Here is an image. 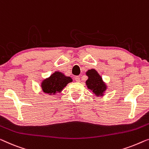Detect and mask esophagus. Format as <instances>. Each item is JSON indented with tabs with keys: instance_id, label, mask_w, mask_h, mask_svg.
I'll use <instances>...</instances> for the list:
<instances>
[{
	"instance_id": "obj_1",
	"label": "esophagus",
	"mask_w": 149,
	"mask_h": 149,
	"mask_svg": "<svg viewBox=\"0 0 149 149\" xmlns=\"http://www.w3.org/2000/svg\"><path fill=\"white\" fill-rule=\"evenodd\" d=\"M74 79H75V81H76L77 82H80V81H81V80H80V77L79 76L75 77Z\"/></svg>"
}]
</instances>
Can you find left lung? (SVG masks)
<instances>
[{
	"instance_id": "obj_1",
	"label": "left lung",
	"mask_w": 149,
	"mask_h": 149,
	"mask_svg": "<svg viewBox=\"0 0 149 149\" xmlns=\"http://www.w3.org/2000/svg\"><path fill=\"white\" fill-rule=\"evenodd\" d=\"M88 79L86 81L88 89H91L96 96H102L107 89V86L99 73L95 69L87 71Z\"/></svg>"
}]
</instances>
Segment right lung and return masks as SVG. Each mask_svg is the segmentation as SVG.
Here are the masks:
<instances>
[{"mask_svg":"<svg viewBox=\"0 0 149 149\" xmlns=\"http://www.w3.org/2000/svg\"><path fill=\"white\" fill-rule=\"evenodd\" d=\"M72 81V79L70 77H66L61 72L56 71L42 82L41 87L44 93L51 95L61 92L67 84Z\"/></svg>","mask_w":149,"mask_h":149,"instance_id":"obj_1","label":"right lung"}]
</instances>
